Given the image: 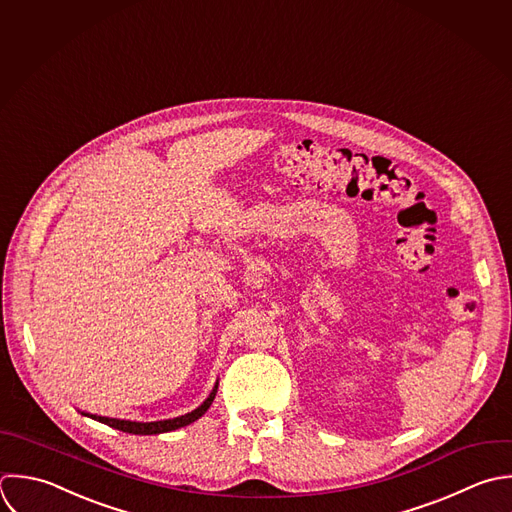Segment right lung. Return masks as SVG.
<instances>
[{
  "label": "right lung",
  "mask_w": 512,
  "mask_h": 512,
  "mask_svg": "<svg viewBox=\"0 0 512 512\" xmlns=\"http://www.w3.org/2000/svg\"><path fill=\"white\" fill-rule=\"evenodd\" d=\"M215 393H217V385L213 387L211 395L205 399V403L201 407H197L195 411L187 413V415H181V417H175V419H167V421H153V423H137V421H125V419H109V417H97V415H89L91 419L99 421V423H105L117 431H123V433H131V435H159V433H169V431H175V429H181V427H187L189 423H195L199 417L205 415V411L211 407L213 399H215Z\"/></svg>",
  "instance_id": "add662e5"
}]
</instances>
